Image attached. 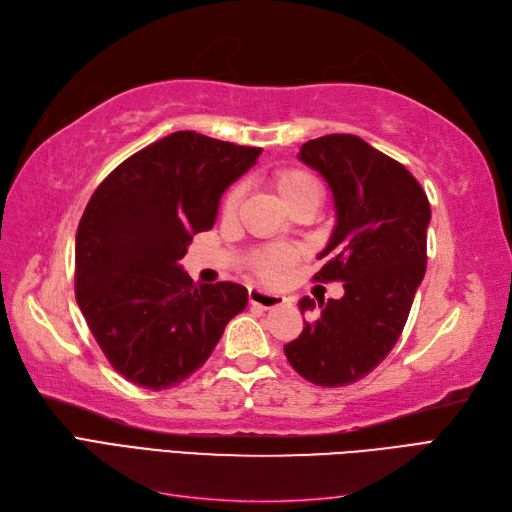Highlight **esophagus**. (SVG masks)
<instances>
[{
	"instance_id": "obj_1",
	"label": "esophagus",
	"mask_w": 512,
	"mask_h": 512,
	"mask_svg": "<svg viewBox=\"0 0 512 512\" xmlns=\"http://www.w3.org/2000/svg\"><path fill=\"white\" fill-rule=\"evenodd\" d=\"M247 301L256 307H262V309H275V307H282L286 303V297H282V294L265 292L260 288H250V292H247Z\"/></svg>"
}]
</instances>
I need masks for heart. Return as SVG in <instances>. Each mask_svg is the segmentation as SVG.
<instances>
[{"label": "heart", "mask_w": 512, "mask_h": 512, "mask_svg": "<svg viewBox=\"0 0 512 512\" xmlns=\"http://www.w3.org/2000/svg\"><path fill=\"white\" fill-rule=\"evenodd\" d=\"M273 188L280 194V198L286 203V207H294L301 200L307 198H320V185L318 181L303 168H282L271 177ZM243 200V185L237 183L226 192L222 200V215L224 218H232L241 207ZM299 262V252L294 247H265L258 250L252 256V271L269 284H282L286 282L294 265Z\"/></svg>", "instance_id": "1"}]
</instances>
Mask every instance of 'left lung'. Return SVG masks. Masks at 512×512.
I'll use <instances>...</instances> for the list:
<instances>
[{
	"label": "left lung",
	"mask_w": 512,
	"mask_h": 512,
	"mask_svg": "<svg viewBox=\"0 0 512 512\" xmlns=\"http://www.w3.org/2000/svg\"><path fill=\"white\" fill-rule=\"evenodd\" d=\"M299 160L333 192L337 224L314 282H344V297L318 301V318L284 346L297 374L346 386L374 371L406 327L427 269L431 209L410 170L354 134L307 141ZM301 314L316 303L301 299Z\"/></svg>",
	"instance_id": "obj_1"
}]
</instances>
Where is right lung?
Wrapping results in <instances>:
<instances>
[{
  "instance_id": "add662e5",
  "label": "right lung",
  "mask_w": 512,
  "mask_h": 512,
  "mask_svg": "<svg viewBox=\"0 0 512 512\" xmlns=\"http://www.w3.org/2000/svg\"><path fill=\"white\" fill-rule=\"evenodd\" d=\"M260 153L173 132L121 162L89 198L76 230V303L126 380L151 391L181 384L245 309L241 284H194L179 260Z\"/></svg>"
}]
</instances>
